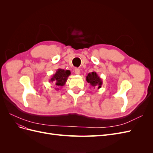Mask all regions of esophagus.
<instances>
[{"label": "esophagus", "mask_w": 153, "mask_h": 153, "mask_svg": "<svg viewBox=\"0 0 153 153\" xmlns=\"http://www.w3.org/2000/svg\"><path fill=\"white\" fill-rule=\"evenodd\" d=\"M75 73L76 74V75H80V70L78 68H76L75 69Z\"/></svg>", "instance_id": "esophagus-1"}]
</instances>
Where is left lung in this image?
I'll list each match as a JSON object with an SVG mask.
<instances>
[{"label":"left lung","instance_id":"8db88e82","mask_svg":"<svg viewBox=\"0 0 153 153\" xmlns=\"http://www.w3.org/2000/svg\"><path fill=\"white\" fill-rule=\"evenodd\" d=\"M86 80L88 83H89L91 86L93 87H96L98 89H100L103 84L102 79L95 71L88 73V75L86 76Z\"/></svg>","mask_w":153,"mask_h":153}]
</instances>
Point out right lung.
<instances>
[{"label":"right lung","instance_id":"add662e5","mask_svg":"<svg viewBox=\"0 0 153 153\" xmlns=\"http://www.w3.org/2000/svg\"><path fill=\"white\" fill-rule=\"evenodd\" d=\"M71 75L69 70H64L63 69H58L57 71L53 74V76L50 79V82H53L57 87H62L65 85L68 78V76ZM58 91L59 88H55Z\"/></svg>","mask_w":153,"mask_h":153}]
</instances>
